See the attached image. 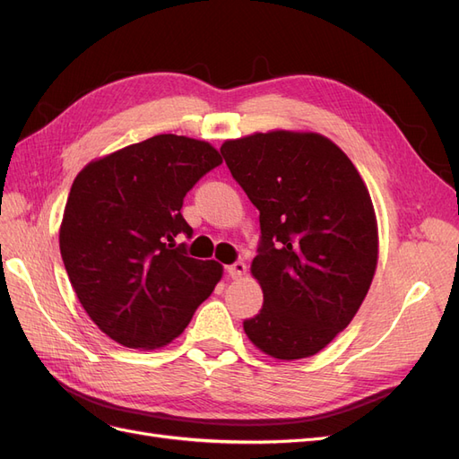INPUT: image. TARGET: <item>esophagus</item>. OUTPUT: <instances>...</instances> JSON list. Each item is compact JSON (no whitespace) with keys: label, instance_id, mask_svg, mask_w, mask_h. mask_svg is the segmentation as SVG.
Here are the masks:
<instances>
[{"label":"esophagus","instance_id":"34e87169","mask_svg":"<svg viewBox=\"0 0 459 459\" xmlns=\"http://www.w3.org/2000/svg\"><path fill=\"white\" fill-rule=\"evenodd\" d=\"M226 270H228V273H230L231 277H241V275H245V272H247V264H245L243 260H238V262L230 264V266H228Z\"/></svg>","mask_w":459,"mask_h":459}]
</instances>
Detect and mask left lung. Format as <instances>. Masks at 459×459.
I'll list each match as a JSON object with an SVG mask.
<instances>
[{"mask_svg":"<svg viewBox=\"0 0 459 459\" xmlns=\"http://www.w3.org/2000/svg\"><path fill=\"white\" fill-rule=\"evenodd\" d=\"M260 212L247 337L277 359L317 354L352 322L377 268V221L351 159L327 137L275 130L220 147Z\"/></svg>","mask_w":459,"mask_h":459,"instance_id":"1","label":"left lung"}]
</instances>
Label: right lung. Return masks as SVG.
I'll list each match as a JSON object with an SVG mask.
<instances>
[{"label":"right lung","instance_id":"right-lung-1","mask_svg":"<svg viewBox=\"0 0 459 459\" xmlns=\"http://www.w3.org/2000/svg\"><path fill=\"white\" fill-rule=\"evenodd\" d=\"M221 164L206 142L160 134L90 162L68 193L59 247L82 307L128 349H159L191 322L221 277L176 243L193 230L184 197Z\"/></svg>","mask_w":459,"mask_h":459}]
</instances>
